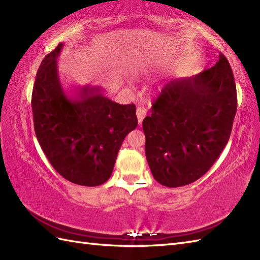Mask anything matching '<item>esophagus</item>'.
Here are the masks:
<instances>
[{
  "mask_svg": "<svg viewBox=\"0 0 260 260\" xmlns=\"http://www.w3.org/2000/svg\"><path fill=\"white\" fill-rule=\"evenodd\" d=\"M136 116L137 119H139V125H142V121L144 119V117L146 116V109L144 107H139L136 109Z\"/></svg>",
  "mask_w": 260,
  "mask_h": 260,
  "instance_id": "esophagus-1",
  "label": "esophagus"
}]
</instances>
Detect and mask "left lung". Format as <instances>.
I'll return each mask as SVG.
<instances>
[{"label": "left lung", "mask_w": 260, "mask_h": 260, "mask_svg": "<svg viewBox=\"0 0 260 260\" xmlns=\"http://www.w3.org/2000/svg\"><path fill=\"white\" fill-rule=\"evenodd\" d=\"M236 112L234 75L222 53L213 67L165 86L143 120L154 179L178 187L206 174L229 141Z\"/></svg>", "instance_id": "1"}]
</instances>
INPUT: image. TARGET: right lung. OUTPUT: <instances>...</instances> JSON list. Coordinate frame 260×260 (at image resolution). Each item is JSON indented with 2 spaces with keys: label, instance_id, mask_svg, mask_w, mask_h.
Masks as SVG:
<instances>
[{
  "label": "right lung",
  "instance_id": "1",
  "mask_svg": "<svg viewBox=\"0 0 260 260\" xmlns=\"http://www.w3.org/2000/svg\"><path fill=\"white\" fill-rule=\"evenodd\" d=\"M62 47L46 56L38 69L31 101L36 135L62 178L97 186L110 178L121 143L136 128V107L110 101L99 86L66 90L58 74Z\"/></svg>",
  "mask_w": 260,
  "mask_h": 260
}]
</instances>
